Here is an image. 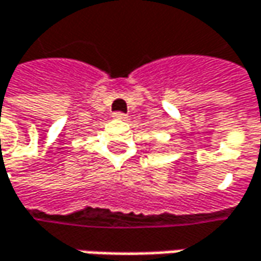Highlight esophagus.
Instances as JSON below:
<instances>
[{
  "label": "esophagus",
  "mask_w": 261,
  "mask_h": 261,
  "mask_svg": "<svg viewBox=\"0 0 261 261\" xmlns=\"http://www.w3.org/2000/svg\"><path fill=\"white\" fill-rule=\"evenodd\" d=\"M113 118H115V119H119V121H125V119H127V115L122 113V112H115V113H113Z\"/></svg>",
  "instance_id": "34e87169"
}]
</instances>
